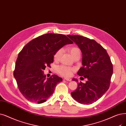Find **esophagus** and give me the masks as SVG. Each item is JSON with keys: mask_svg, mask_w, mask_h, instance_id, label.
<instances>
[{"mask_svg": "<svg viewBox=\"0 0 126 126\" xmlns=\"http://www.w3.org/2000/svg\"><path fill=\"white\" fill-rule=\"evenodd\" d=\"M64 80H66V81H72V79H70V78H65Z\"/></svg>", "mask_w": 126, "mask_h": 126, "instance_id": "1", "label": "esophagus"}]
</instances>
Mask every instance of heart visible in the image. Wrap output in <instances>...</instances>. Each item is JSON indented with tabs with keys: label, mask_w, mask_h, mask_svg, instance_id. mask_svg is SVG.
Wrapping results in <instances>:
<instances>
[{
	"label": "heart",
	"mask_w": 126,
	"mask_h": 126,
	"mask_svg": "<svg viewBox=\"0 0 126 126\" xmlns=\"http://www.w3.org/2000/svg\"><path fill=\"white\" fill-rule=\"evenodd\" d=\"M68 51L74 59L80 56V50L79 48L77 47H70L68 49ZM62 53V49H60L57 50L54 55V60L56 61H59L60 58H61ZM75 68L64 66V65H61V66H59L57 68L58 73L60 75L65 77H69L72 76L73 73L75 72Z\"/></svg>",
	"instance_id": "b5f03b06"
}]
</instances>
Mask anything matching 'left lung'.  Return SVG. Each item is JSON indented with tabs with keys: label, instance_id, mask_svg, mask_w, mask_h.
Masks as SVG:
<instances>
[{
	"label": "left lung",
	"instance_id": "obj_1",
	"mask_svg": "<svg viewBox=\"0 0 126 126\" xmlns=\"http://www.w3.org/2000/svg\"><path fill=\"white\" fill-rule=\"evenodd\" d=\"M67 36L78 45L82 54V67L77 74L87 79L85 83H79L71 95L80 103H92L100 98L110 86L113 74L110 58L105 49L95 40L77 35ZM73 80L78 82L75 78Z\"/></svg>",
	"mask_w": 126,
	"mask_h": 126
}]
</instances>
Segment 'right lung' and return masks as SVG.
Segmentation results:
<instances>
[{
	"label": "right lung",
	"mask_w": 126,
	"mask_h": 126,
	"mask_svg": "<svg viewBox=\"0 0 126 126\" xmlns=\"http://www.w3.org/2000/svg\"><path fill=\"white\" fill-rule=\"evenodd\" d=\"M73 42L65 35L47 33L29 42L18 53L13 75L18 89L32 102H45L62 79L56 75L46 78V67L50 66L57 50Z\"/></svg>",
	"instance_id": "right-lung-1"
}]
</instances>
